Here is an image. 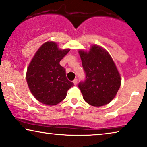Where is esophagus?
Wrapping results in <instances>:
<instances>
[{"instance_id": "1", "label": "esophagus", "mask_w": 147, "mask_h": 147, "mask_svg": "<svg viewBox=\"0 0 147 147\" xmlns=\"http://www.w3.org/2000/svg\"><path fill=\"white\" fill-rule=\"evenodd\" d=\"M73 82H74V85L77 84V83H78V79H77V78H75V79L74 80Z\"/></svg>"}]
</instances>
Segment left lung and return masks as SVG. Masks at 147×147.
<instances>
[{
  "instance_id": "obj_1",
  "label": "left lung",
  "mask_w": 147,
  "mask_h": 147,
  "mask_svg": "<svg viewBox=\"0 0 147 147\" xmlns=\"http://www.w3.org/2000/svg\"><path fill=\"white\" fill-rule=\"evenodd\" d=\"M86 78L78 84L83 98L92 106L100 107L111 101L120 85L121 78L111 57L97 45L89 52L79 51Z\"/></svg>"
}]
</instances>
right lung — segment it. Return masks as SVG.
Segmentation results:
<instances>
[{"mask_svg": "<svg viewBox=\"0 0 147 147\" xmlns=\"http://www.w3.org/2000/svg\"><path fill=\"white\" fill-rule=\"evenodd\" d=\"M70 49L59 50L53 42L40 47L29 65L26 80L29 88L38 101L55 105L65 98L74 83L67 80L65 69L59 62Z\"/></svg>", "mask_w": 147, "mask_h": 147, "instance_id": "add662e5", "label": "right lung"}]
</instances>
